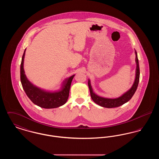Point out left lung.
<instances>
[{"instance_id":"obj_1","label":"left lung","mask_w":159,"mask_h":159,"mask_svg":"<svg viewBox=\"0 0 159 159\" xmlns=\"http://www.w3.org/2000/svg\"><path fill=\"white\" fill-rule=\"evenodd\" d=\"M135 55H136L135 61H136V76H135V82L133 84V86H132V88L128 91H127L126 93H125L123 95H122L121 97L117 98L114 99L106 98L99 97L93 92L90 80H88V86H89V88L90 90L91 98L96 104H97L99 106L103 107H106V108H114V107H117L121 106V105L124 104L125 103L127 102L130 99L132 98V97L134 95L135 92H136L137 87L138 86L139 80V75H140L139 62H138L137 52L136 51H135Z\"/></svg>"}]
</instances>
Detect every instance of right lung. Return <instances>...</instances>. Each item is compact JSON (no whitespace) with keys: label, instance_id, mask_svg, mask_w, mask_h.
<instances>
[{"label":"right lung","instance_id":"right-lung-1","mask_svg":"<svg viewBox=\"0 0 159 159\" xmlns=\"http://www.w3.org/2000/svg\"><path fill=\"white\" fill-rule=\"evenodd\" d=\"M25 49L23 53L20 66V79L27 97L36 105L44 108H54L64 105L67 101L71 83L75 75L67 79L62 84L60 91L50 92L38 88L31 83L27 79L24 70V58Z\"/></svg>","mask_w":159,"mask_h":159}]
</instances>
